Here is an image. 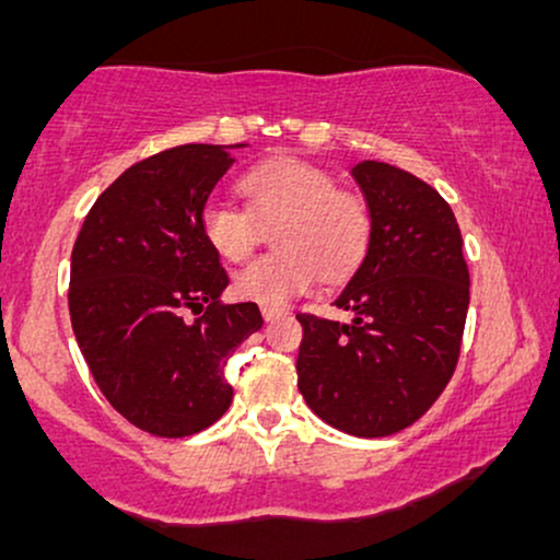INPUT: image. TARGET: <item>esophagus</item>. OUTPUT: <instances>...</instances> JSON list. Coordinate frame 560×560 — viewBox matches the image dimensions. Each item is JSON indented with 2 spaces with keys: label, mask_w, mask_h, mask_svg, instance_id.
<instances>
[{
  "label": "esophagus",
  "mask_w": 560,
  "mask_h": 560,
  "mask_svg": "<svg viewBox=\"0 0 560 560\" xmlns=\"http://www.w3.org/2000/svg\"><path fill=\"white\" fill-rule=\"evenodd\" d=\"M260 313H262V318L266 320H276V318H284L287 316V307H271V305H262L260 307Z\"/></svg>",
  "instance_id": "34e87169"
}]
</instances>
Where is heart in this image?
Segmentation results:
<instances>
[{"mask_svg": "<svg viewBox=\"0 0 560 560\" xmlns=\"http://www.w3.org/2000/svg\"><path fill=\"white\" fill-rule=\"evenodd\" d=\"M247 210L210 199L199 215L205 242L223 260H244L271 229L279 253L234 273V294L258 305H287L316 284L355 271L371 242V213L361 195L339 189L331 173L298 158H276L240 182Z\"/></svg>", "mask_w": 560, "mask_h": 560, "instance_id": "b5f03b06", "label": "heart"}]
</instances>
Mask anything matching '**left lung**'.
Segmentation results:
<instances>
[{"mask_svg":"<svg viewBox=\"0 0 560 560\" xmlns=\"http://www.w3.org/2000/svg\"><path fill=\"white\" fill-rule=\"evenodd\" d=\"M371 242L334 305L350 324L300 313L298 387L313 413L352 436H389L447 387L468 313L458 221L413 173L363 160L352 168Z\"/></svg>","mask_w":560,"mask_h":560,"instance_id":"8db88e82","label":"left lung"}]
</instances>
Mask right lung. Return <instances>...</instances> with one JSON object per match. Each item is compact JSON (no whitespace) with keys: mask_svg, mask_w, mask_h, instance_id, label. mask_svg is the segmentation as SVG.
Listing matches in <instances>:
<instances>
[{"mask_svg":"<svg viewBox=\"0 0 560 560\" xmlns=\"http://www.w3.org/2000/svg\"><path fill=\"white\" fill-rule=\"evenodd\" d=\"M244 144H182L141 160L96 197L70 255L68 307L96 387L155 436H189L229 410V355L262 326L223 305L229 276L199 215ZM186 310L202 312L186 322Z\"/></svg>","mask_w":560,"mask_h":560,"instance_id":"add662e5","label":"right lung"}]
</instances>
